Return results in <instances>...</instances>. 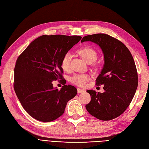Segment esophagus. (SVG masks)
<instances>
[{
	"instance_id": "34e87169",
	"label": "esophagus",
	"mask_w": 149,
	"mask_h": 149,
	"mask_svg": "<svg viewBox=\"0 0 149 149\" xmlns=\"http://www.w3.org/2000/svg\"><path fill=\"white\" fill-rule=\"evenodd\" d=\"M84 91V89H80V88H78V93H82Z\"/></svg>"
}]
</instances>
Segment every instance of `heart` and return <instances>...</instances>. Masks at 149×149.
Returning a JSON list of instances; mask_svg holds the SVG:
<instances>
[{"instance_id":"heart-1","label":"heart","mask_w":149,"mask_h":149,"mask_svg":"<svg viewBox=\"0 0 149 149\" xmlns=\"http://www.w3.org/2000/svg\"><path fill=\"white\" fill-rule=\"evenodd\" d=\"M79 55L87 63H93L97 59V52L92 48L85 47L78 50ZM71 54L65 53L61 61V67L63 70L68 71L70 69ZM90 79V76L86 73H79L74 74L70 79V81L80 87H84Z\"/></svg>"}]
</instances>
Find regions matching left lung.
<instances>
[{"instance_id": "obj_1", "label": "left lung", "mask_w": 149, "mask_h": 149, "mask_svg": "<svg viewBox=\"0 0 149 149\" xmlns=\"http://www.w3.org/2000/svg\"><path fill=\"white\" fill-rule=\"evenodd\" d=\"M86 41L97 44L104 53V65L96 79V84H103L104 92L86 91L91 98L86 108L98 119H114L126 110L136 93L138 86L136 64L127 47L109 35H87L81 42Z\"/></svg>"}]
</instances>
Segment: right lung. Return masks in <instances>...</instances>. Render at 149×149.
I'll return each instance as SVG.
<instances>
[{
    "mask_svg": "<svg viewBox=\"0 0 149 149\" xmlns=\"http://www.w3.org/2000/svg\"><path fill=\"white\" fill-rule=\"evenodd\" d=\"M81 37L43 35L36 38L18 57L14 68V88L22 107L34 119L51 122L64 113L68 101L77 94L65 85L61 61ZM61 79L60 90L52 82Z\"/></svg>",
    "mask_w": 149,
    "mask_h": 149,
    "instance_id": "add662e5",
    "label": "right lung"
}]
</instances>
